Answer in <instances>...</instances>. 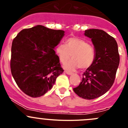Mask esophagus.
<instances>
[{
    "instance_id": "obj_1",
    "label": "esophagus",
    "mask_w": 128,
    "mask_h": 128,
    "mask_svg": "<svg viewBox=\"0 0 128 128\" xmlns=\"http://www.w3.org/2000/svg\"><path fill=\"white\" fill-rule=\"evenodd\" d=\"M65 72L68 75H72V74H73V73H72V72H69V71H67V70H65Z\"/></svg>"
}]
</instances>
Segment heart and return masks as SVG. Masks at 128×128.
Here are the masks:
<instances>
[{
  "label": "heart",
  "instance_id": "1",
  "mask_svg": "<svg viewBox=\"0 0 128 128\" xmlns=\"http://www.w3.org/2000/svg\"><path fill=\"white\" fill-rule=\"evenodd\" d=\"M56 53L61 63L66 62L70 56L72 59L64 65V68L74 70L80 68L82 70L92 66L95 58L94 47L86 40L78 38H70L65 44L60 43L56 46Z\"/></svg>",
  "mask_w": 128,
  "mask_h": 128
}]
</instances>
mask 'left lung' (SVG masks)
I'll list each match as a JSON object with an SVG mask.
<instances>
[{
  "label": "left lung",
  "mask_w": 128,
  "mask_h": 128,
  "mask_svg": "<svg viewBox=\"0 0 128 128\" xmlns=\"http://www.w3.org/2000/svg\"><path fill=\"white\" fill-rule=\"evenodd\" d=\"M84 35L92 40L95 58L91 66L83 74L79 86L73 90L80 97L92 100L104 95L113 86L120 64V55L116 40L104 31L87 30Z\"/></svg>",
  "instance_id": "1"
}]
</instances>
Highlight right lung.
<instances>
[{"label": "right lung", "instance_id": "right-lung-1", "mask_svg": "<svg viewBox=\"0 0 128 128\" xmlns=\"http://www.w3.org/2000/svg\"><path fill=\"white\" fill-rule=\"evenodd\" d=\"M64 33L36 25L22 30L13 40L12 74L19 88L28 96L44 95L64 72L54 50Z\"/></svg>", "mask_w": 128, "mask_h": 128}]
</instances>
